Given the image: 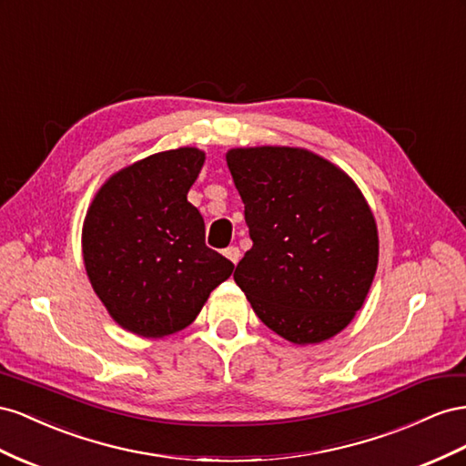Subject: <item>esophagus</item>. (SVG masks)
Returning <instances> with one entry per match:
<instances>
[{"label": "esophagus", "instance_id": "34e87169", "mask_svg": "<svg viewBox=\"0 0 466 466\" xmlns=\"http://www.w3.org/2000/svg\"><path fill=\"white\" fill-rule=\"evenodd\" d=\"M224 256H226V258H228V259H230V261H232L234 265H236L238 261H240V258H242V254H240V249H238L236 246H230V248H226V249H224Z\"/></svg>", "mask_w": 466, "mask_h": 466}]
</instances>
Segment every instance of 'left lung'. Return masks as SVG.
<instances>
[{
    "label": "left lung",
    "mask_w": 466,
    "mask_h": 466,
    "mask_svg": "<svg viewBox=\"0 0 466 466\" xmlns=\"http://www.w3.org/2000/svg\"><path fill=\"white\" fill-rule=\"evenodd\" d=\"M226 164L254 246L234 281L259 320L295 345L350 326L373 285L379 230L357 183L297 146H242Z\"/></svg>",
    "instance_id": "1"
}]
</instances>
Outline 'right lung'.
Instances as JSON below:
<instances>
[{"label":"right lung","instance_id":"1","mask_svg":"<svg viewBox=\"0 0 466 466\" xmlns=\"http://www.w3.org/2000/svg\"><path fill=\"white\" fill-rule=\"evenodd\" d=\"M205 157L195 146L142 157L105 179L87 207V279L130 334L157 339L185 329L232 275V261L205 246V220L187 201Z\"/></svg>","mask_w":466,"mask_h":466}]
</instances>
